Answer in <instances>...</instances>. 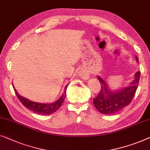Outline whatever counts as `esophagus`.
<instances>
[{
	"label": "esophagus",
	"mask_w": 150,
	"mask_h": 150,
	"mask_svg": "<svg viewBox=\"0 0 150 150\" xmlns=\"http://www.w3.org/2000/svg\"><path fill=\"white\" fill-rule=\"evenodd\" d=\"M79 76L82 79H88V77H89V74L87 72V71L84 70H81L79 71Z\"/></svg>",
	"instance_id": "esophagus-1"
}]
</instances>
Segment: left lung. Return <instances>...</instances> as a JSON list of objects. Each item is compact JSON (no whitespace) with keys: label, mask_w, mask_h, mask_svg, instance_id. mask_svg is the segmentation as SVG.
I'll list each match as a JSON object with an SVG mask.
<instances>
[{"label":"left lung","mask_w":150,"mask_h":150,"mask_svg":"<svg viewBox=\"0 0 150 150\" xmlns=\"http://www.w3.org/2000/svg\"><path fill=\"white\" fill-rule=\"evenodd\" d=\"M136 61L139 62L137 57H136ZM140 74V71H137L134 75L133 81L127 87L116 91L110 90L106 82L101 77H97L100 82L101 89L97 97L93 99V104L96 109L103 114L112 115L127 106L135 94Z\"/></svg>","instance_id":"left-lung-1"}]
</instances>
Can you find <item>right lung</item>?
I'll return each instance as SVG.
<instances>
[{
  "label": "right lung",
  "instance_id": "right-lung-1",
  "mask_svg": "<svg viewBox=\"0 0 150 150\" xmlns=\"http://www.w3.org/2000/svg\"><path fill=\"white\" fill-rule=\"evenodd\" d=\"M68 85H66L65 87L64 92L63 93L62 96L60 97V98L58 99L57 101L51 103H37V102L32 101L28 99L25 97H21V95L18 94V93L17 92L16 89H15V87L13 86V88L15 91V93L17 95V97H18L19 100L21 101V103L25 106V108H28V110H31V111L36 113V114H41V115H50L55 113L57 110L59 109L61 107V105H62V103H64L65 100V97H66V93L67 86Z\"/></svg>",
  "mask_w": 150,
  "mask_h": 150
}]
</instances>
